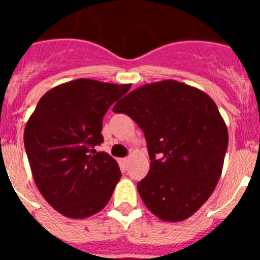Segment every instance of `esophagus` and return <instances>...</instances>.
<instances>
[{"mask_svg": "<svg viewBox=\"0 0 260 260\" xmlns=\"http://www.w3.org/2000/svg\"><path fill=\"white\" fill-rule=\"evenodd\" d=\"M128 160H130V158H128V157H123V158H121V160H119V164L122 165L123 169H126V168H127Z\"/></svg>", "mask_w": 260, "mask_h": 260, "instance_id": "esophagus-1", "label": "esophagus"}]
</instances>
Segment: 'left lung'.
<instances>
[{
	"label": "left lung",
	"mask_w": 260,
	"mask_h": 260,
	"mask_svg": "<svg viewBox=\"0 0 260 260\" xmlns=\"http://www.w3.org/2000/svg\"><path fill=\"white\" fill-rule=\"evenodd\" d=\"M146 137L150 171L137 185L147 208L182 221L211 197L221 176L228 130L212 99L176 80L146 84L117 103Z\"/></svg>",
	"instance_id": "obj_1"
}]
</instances>
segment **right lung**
<instances>
[{
  "label": "right lung",
  "instance_id": "add662e5",
  "mask_svg": "<svg viewBox=\"0 0 260 260\" xmlns=\"http://www.w3.org/2000/svg\"><path fill=\"white\" fill-rule=\"evenodd\" d=\"M130 84L77 79L48 91L24 128V148L39 191L54 210L84 219L109 202L121 171L107 152L103 117Z\"/></svg>",
  "mask_w": 260,
  "mask_h": 260
}]
</instances>
